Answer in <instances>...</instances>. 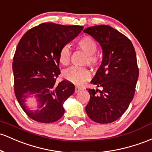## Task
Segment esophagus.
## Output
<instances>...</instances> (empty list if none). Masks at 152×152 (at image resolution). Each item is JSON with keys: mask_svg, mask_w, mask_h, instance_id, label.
Segmentation results:
<instances>
[{"mask_svg": "<svg viewBox=\"0 0 152 152\" xmlns=\"http://www.w3.org/2000/svg\"><path fill=\"white\" fill-rule=\"evenodd\" d=\"M81 90H82V88L80 87V86H76L75 87V92H79V91H81Z\"/></svg>", "mask_w": 152, "mask_h": 152, "instance_id": "34e87169", "label": "esophagus"}]
</instances>
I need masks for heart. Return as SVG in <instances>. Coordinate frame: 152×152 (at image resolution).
Wrapping results in <instances>:
<instances>
[{
    "label": "heart",
    "mask_w": 152,
    "mask_h": 152,
    "mask_svg": "<svg viewBox=\"0 0 152 152\" xmlns=\"http://www.w3.org/2000/svg\"><path fill=\"white\" fill-rule=\"evenodd\" d=\"M78 46L87 54V61L90 65H94L97 62V57L95 53L97 49L96 42L89 36H84L78 41ZM59 61L61 64L67 66L71 59V50L68 46H63L59 51ZM63 76L70 82L76 85L82 84L84 81L90 78L89 71L84 67L73 66L66 70L63 72Z\"/></svg>",
    "instance_id": "obj_1"
}]
</instances>
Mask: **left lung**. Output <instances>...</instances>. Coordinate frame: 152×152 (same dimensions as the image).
I'll return each mask as SVG.
<instances>
[{"label": "left lung", "instance_id": "8db88e82", "mask_svg": "<svg viewBox=\"0 0 152 152\" xmlns=\"http://www.w3.org/2000/svg\"><path fill=\"white\" fill-rule=\"evenodd\" d=\"M84 33L97 42L102 61L91 81L99 89H87L90 99L86 112L98 123L114 122L128 108L138 78L136 51L131 40L111 26L98 25L86 28Z\"/></svg>", "mask_w": 152, "mask_h": 152}]
</instances>
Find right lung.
I'll return each instance as SVG.
<instances>
[{"mask_svg":"<svg viewBox=\"0 0 152 152\" xmlns=\"http://www.w3.org/2000/svg\"><path fill=\"white\" fill-rule=\"evenodd\" d=\"M83 29L76 25L43 23L20 39L12 65L15 95L23 110L34 121L53 123L64 114L63 104L73 94L75 86L66 80L56 83L61 73L59 51ZM29 97H34L38 102L34 111L26 104Z\"/></svg>","mask_w":152,"mask_h":152,"instance_id":"right-lung-1","label":"right lung"}]
</instances>
